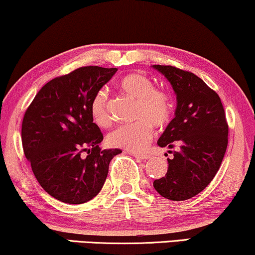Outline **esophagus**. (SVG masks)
I'll list each match as a JSON object with an SVG mask.
<instances>
[{"label": "esophagus", "instance_id": "esophagus-1", "mask_svg": "<svg viewBox=\"0 0 255 255\" xmlns=\"http://www.w3.org/2000/svg\"><path fill=\"white\" fill-rule=\"evenodd\" d=\"M131 154L135 156V158L141 159V160H147L151 158V154H147V153H131Z\"/></svg>", "mask_w": 255, "mask_h": 255}]
</instances>
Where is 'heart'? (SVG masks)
Here are the masks:
<instances>
[{"label":"heart","mask_w":255,"mask_h":255,"mask_svg":"<svg viewBox=\"0 0 255 255\" xmlns=\"http://www.w3.org/2000/svg\"><path fill=\"white\" fill-rule=\"evenodd\" d=\"M117 89L135 101L133 118L137 121L115 128L108 134L107 140L114 147L141 151L151 141L153 125L163 128L168 124L173 111L172 97L165 89L155 88L151 79L139 73L122 76L117 81ZM89 113L94 123L99 127L106 128L111 124L109 104L103 92L93 96Z\"/></svg>","instance_id":"obj_1"}]
</instances>
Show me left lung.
I'll return each mask as SVG.
<instances>
[{
    "label": "left lung",
    "instance_id": "left-lung-1",
    "mask_svg": "<svg viewBox=\"0 0 255 255\" xmlns=\"http://www.w3.org/2000/svg\"><path fill=\"white\" fill-rule=\"evenodd\" d=\"M176 94L175 117L158 145L174 148L166 175L153 182L162 197L184 201L200 194L218 172L228 147L229 125L218 94L193 73L153 65Z\"/></svg>",
    "mask_w": 255,
    "mask_h": 255
}]
</instances>
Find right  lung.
Returning a JSON list of instances; mask_svg holds the SVG:
<instances>
[{
	"mask_svg": "<svg viewBox=\"0 0 255 255\" xmlns=\"http://www.w3.org/2000/svg\"><path fill=\"white\" fill-rule=\"evenodd\" d=\"M116 72L87 66L51 80L24 115V154L41 188L64 203L81 204L95 197L111 159L122 153L100 148L103 134L89 113L93 96Z\"/></svg>",
	"mask_w": 255,
	"mask_h": 255,
	"instance_id": "add662e5",
	"label": "right lung"
}]
</instances>
